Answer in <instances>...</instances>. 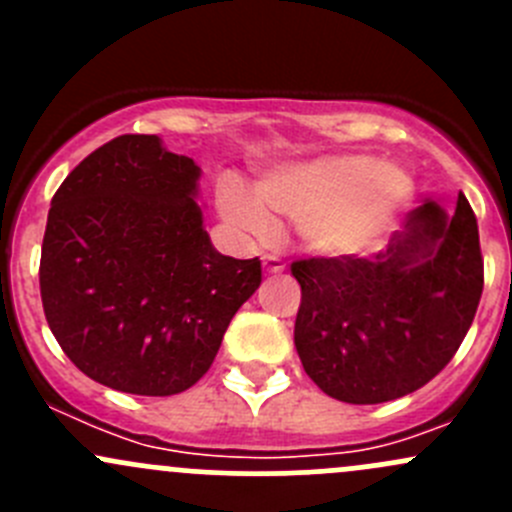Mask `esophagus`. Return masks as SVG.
I'll list each match as a JSON object with an SVG mask.
<instances>
[{"instance_id":"34e87169","label":"esophagus","mask_w":512,"mask_h":512,"mask_svg":"<svg viewBox=\"0 0 512 512\" xmlns=\"http://www.w3.org/2000/svg\"><path fill=\"white\" fill-rule=\"evenodd\" d=\"M262 267H265V272H270V275H277V272H285V262H282L277 255H265V257H262Z\"/></svg>"}]
</instances>
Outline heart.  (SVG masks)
Listing matches in <instances>:
<instances>
[{
	"label": "heart",
	"mask_w": 512,
	"mask_h": 512,
	"mask_svg": "<svg viewBox=\"0 0 512 512\" xmlns=\"http://www.w3.org/2000/svg\"><path fill=\"white\" fill-rule=\"evenodd\" d=\"M414 193L409 175L371 156H329L287 163L257 180V198L235 178L218 185L223 218L247 237L272 235V218L299 227L314 252L349 255L374 245Z\"/></svg>",
	"instance_id": "heart-1"
}]
</instances>
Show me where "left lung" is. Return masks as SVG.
Instances as JSON below:
<instances>
[{
	"mask_svg": "<svg viewBox=\"0 0 512 512\" xmlns=\"http://www.w3.org/2000/svg\"><path fill=\"white\" fill-rule=\"evenodd\" d=\"M302 287L294 347L309 379L347 404H384L433 379L471 329L483 294L478 223L426 200L374 257L292 262Z\"/></svg>",
	"mask_w": 512,
	"mask_h": 512,
	"instance_id": "obj_1",
	"label": "left lung"
}]
</instances>
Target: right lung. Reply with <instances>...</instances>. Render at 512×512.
<instances>
[{
    "label": "right lung",
    "instance_id": "1",
    "mask_svg": "<svg viewBox=\"0 0 512 512\" xmlns=\"http://www.w3.org/2000/svg\"><path fill=\"white\" fill-rule=\"evenodd\" d=\"M200 168L158 136H118L51 198L39 287L46 322L89 379L138 396L190 389L262 282L220 255L195 203Z\"/></svg>",
    "mask_w": 512,
    "mask_h": 512
}]
</instances>
